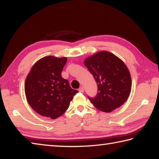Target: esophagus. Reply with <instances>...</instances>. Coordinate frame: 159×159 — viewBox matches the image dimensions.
I'll list each match as a JSON object with an SVG mask.
<instances>
[{
  "instance_id": "1",
  "label": "esophagus",
  "mask_w": 159,
  "mask_h": 159,
  "mask_svg": "<svg viewBox=\"0 0 159 159\" xmlns=\"http://www.w3.org/2000/svg\"><path fill=\"white\" fill-rule=\"evenodd\" d=\"M79 91L80 93H83L84 92V88H83V87H82L81 86V87H80V88L79 89Z\"/></svg>"
}]
</instances>
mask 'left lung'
<instances>
[{
  "mask_svg": "<svg viewBox=\"0 0 159 159\" xmlns=\"http://www.w3.org/2000/svg\"><path fill=\"white\" fill-rule=\"evenodd\" d=\"M84 64L98 84L97 96L88 97L93 105L107 113L123 105L132 86L130 71L125 63L111 52L101 51L86 58Z\"/></svg>",
  "mask_w": 159,
  "mask_h": 159,
  "instance_id": "8db88e82",
  "label": "left lung"
}]
</instances>
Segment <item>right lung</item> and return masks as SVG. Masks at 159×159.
<instances>
[{
  "label": "right lung",
  "instance_id": "right-lung-1",
  "mask_svg": "<svg viewBox=\"0 0 159 159\" xmlns=\"http://www.w3.org/2000/svg\"><path fill=\"white\" fill-rule=\"evenodd\" d=\"M66 57L46 56L31 67L25 80L26 99L31 107L43 116L55 119L69 108L78 90L61 77Z\"/></svg>",
  "mask_w": 159,
  "mask_h": 159
}]
</instances>
